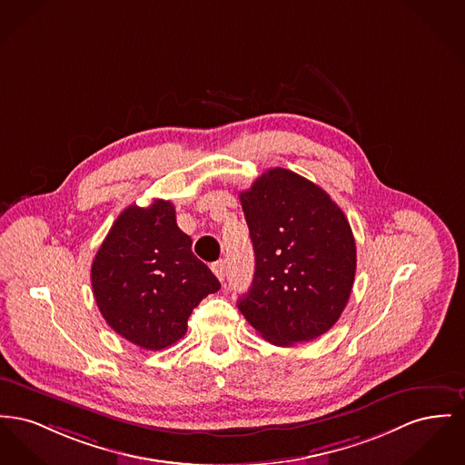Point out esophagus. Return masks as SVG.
Here are the masks:
<instances>
[{"mask_svg": "<svg viewBox=\"0 0 465 465\" xmlns=\"http://www.w3.org/2000/svg\"><path fill=\"white\" fill-rule=\"evenodd\" d=\"M211 269H213V272L216 273L219 281H224V275H226V262L224 260H219L216 263H213Z\"/></svg>", "mask_w": 465, "mask_h": 465, "instance_id": "34e87169", "label": "esophagus"}]
</instances>
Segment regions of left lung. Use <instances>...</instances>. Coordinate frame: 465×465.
I'll return each mask as SVG.
<instances>
[{
    "label": "left lung",
    "mask_w": 465,
    "mask_h": 465,
    "mask_svg": "<svg viewBox=\"0 0 465 465\" xmlns=\"http://www.w3.org/2000/svg\"><path fill=\"white\" fill-rule=\"evenodd\" d=\"M254 249V277L239 309L275 346L323 335L353 288L355 237L341 207L286 168L262 173L241 193Z\"/></svg>",
    "instance_id": "8db88e82"
}]
</instances>
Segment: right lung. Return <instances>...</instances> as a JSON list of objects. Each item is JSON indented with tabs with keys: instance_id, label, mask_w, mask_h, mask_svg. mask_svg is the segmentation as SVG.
Listing matches in <instances>:
<instances>
[{
	"instance_id": "obj_1",
	"label": "right lung",
	"mask_w": 465,
	"mask_h": 465,
	"mask_svg": "<svg viewBox=\"0 0 465 465\" xmlns=\"http://www.w3.org/2000/svg\"><path fill=\"white\" fill-rule=\"evenodd\" d=\"M192 244L172 202L130 205L119 214L91 265L94 299L114 331L151 351L186 333L193 309L221 288Z\"/></svg>"
}]
</instances>
